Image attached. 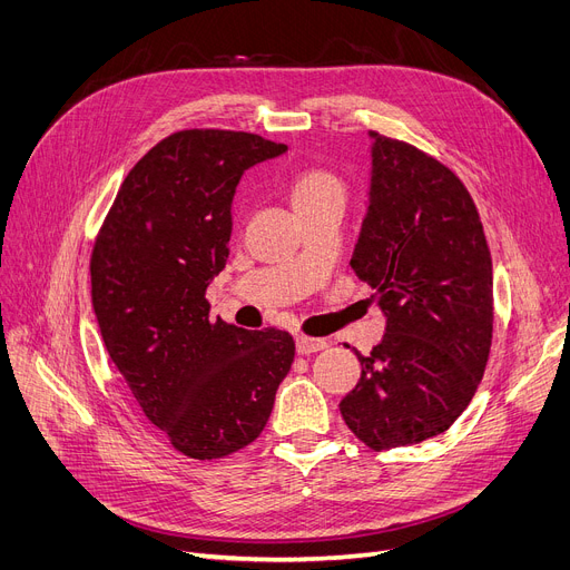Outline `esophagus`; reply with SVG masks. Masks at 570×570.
<instances>
[{
    "mask_svg": "<svg viewBox=\"0 0 570 570\" xmlns=\"http://www.w3.org/2000/svg\"><path fill=\"white\" fill-rule=\"evenodd\" d=\"M294 344H297V353L299 355H311V353H317V351L327 348V341L325 338H313V336H297V341H294Z\"/></svg>",
    "mask_w": 570,
    "mask_h": 570,
    "instance_id": "1",
    "label": "esophagus"
}]
</instances>
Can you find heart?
Segmentation results:
<instances>
[{"label":"heart","instance_id":"1","mask_svg":"<svg viewBox=\"0 0 570 570\" xmlns=\"http://www.w3.org/2000/svg\"><path fill=\"white\" fill-rule=\"evenodd\" d=\"M289 196L294 208L299 210L330 196H344V185H341V179L334 173L325 168H304L292 175Z\"/></svg>","mask_w":570,"mask_h":570}]
</instances>
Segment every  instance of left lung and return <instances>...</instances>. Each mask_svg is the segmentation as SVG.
<instances>
[{
	"mask_svg": "<svg viewBox=\"0 0 570 570\" xmlns=\"http://www.w3.org/2000/svg\"><path fill=\"white\" fill-rule=\"evenodd\" d=\"M372 138V187L351 266L385 315V334L338 409L370 449L442 435L484 376L493 266L474 200L438 158Z\"/></svg>",
	"mask_w": 570,
	"mask_h": 570,
	"instance_id": "obj_1",
	"label": "left lung"
}]
</instances>
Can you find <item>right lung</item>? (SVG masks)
Here are the masks:
<instances>
[{"instance_id": "add662e5", "label": "right lung", "mask_w": 570, "mask_h": 570, "mask_svg": "<svg viewBox=\"0 0 570 570\" xmlns=\"http://www.w3.org/2000/svg\"><path fill=\"white\" fill-rule=\"evenodd\" d=\"M285 149L240 130L168 135L126 175L90 255L105 348L145 416L189 459L253 444L292 367L287 332L213 321L206 299L229 257L243 173Z\"/></svg>"}]
</instances>
